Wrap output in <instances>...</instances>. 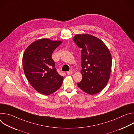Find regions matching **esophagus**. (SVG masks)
<instances>
[{"label": "esophagus", "mask_w": 134, "mask_h": 134, "mask_svg": "<svg viewBox=\"0 0 134 134\" xmlns=\"http://www.w3.org/2000/svg\"><path fill=\"white\" fill-rule=\"evenodd\" d=\"M67 74L68 75H71V74H72V71H71V70L68 71L67 72Z\"/></svg>", "instance_id": "1"}]
</instances>
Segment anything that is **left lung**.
Masks as SVG:
<instances>
[{"label":"left lung","instance_id":"1","mask_svg":"<svg viewBox=\"0 0 134 134\" xmlns=\"http://www.w3.org/2000/svg\"><path fill=\"white\" fill-rule=\"evenodd\" d=\"M73 41L82 48V80L77 83L85 93L94 95L100 92L109 82L112 67L110 52L97 37L88 34H76Z\"/></svg>","mask_w":134,"mask_h":134}]
</instances>
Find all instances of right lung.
I'll return each instance as SVG.
<instances>
[{"label":"right lung","instance_id":"obj_1","mask_svg":"<svg viewBox=\"0 0 134 134\" xmlns=\"http://www.w3.org/2000/svg\"><path fill=\"white\" fill-rule=\"evenodd\" d=\"M62 43L60 40L43 38L32 42L24 51L22 63L25 75L31 86L40 94H51L63 84V76L56 71L51 57Z\"/></svg>","mask_w":134,"mask_h":134}]
</instances>
